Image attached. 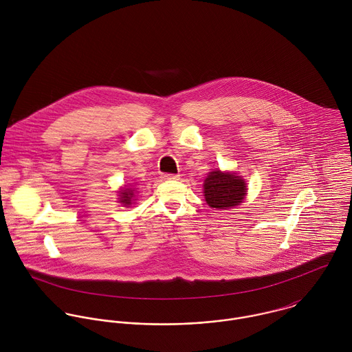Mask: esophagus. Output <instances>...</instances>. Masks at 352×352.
Wrapping results in <instances>:
<instances>
[{
	"label": "esophagus",
	"mask_w": 352,
	"mask_h": 352,
	"mask_svg": "<svg viewBox=\"0 0 352 352\" xmlns=\"http://www.w3.org/2000/svg\"><path fill=\"white\" fill-rule=\"evenodd\" d=\"M161 177H162V180H176L179 176L175 173H164Z\"/></svg>",
	"instance_id": "obj_1"
}]
</instances>
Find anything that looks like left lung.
<instances>
[{"label": "left lung", "mask_w": 352, "mask_h": 352, "mask_svg": "<svg viewBox=\"0 0 352 352\" xmlns=\"http://www.w3.org/2000/svg\"><path fill=\"white\" fill-rule=\"evenodd\" d=\"M204 199L212 208L239 206L247 194L245 182L234 173L212 170L204 180Z\"/></svg>", "instance_id": "8db88e82"}]
</instances>
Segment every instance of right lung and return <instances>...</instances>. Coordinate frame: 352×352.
<instances>
[{
	"mask_svg": "<svg viewBox=\"0 0 352 352\" xmlns=\"http://www.w3.org/2000/svg\"><path fill=\"white\" fill-rule=\"evenodd\" d=\"M133 195H134V192H133L131 188L122 190V191H120V201H122L124 206H129V204H131Z\"/></svg>",
	"mask_w": 352,
	"mask_h": 352,
	"instance_id": "add662e5",
	"label": "right lung"
}]
</instances>
